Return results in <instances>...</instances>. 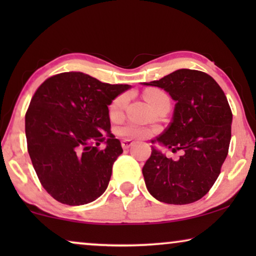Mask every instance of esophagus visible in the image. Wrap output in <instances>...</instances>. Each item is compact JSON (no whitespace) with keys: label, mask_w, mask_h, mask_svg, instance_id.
I'll return each instance as SVG.
<instances>
[{"label":"esophagus","mask_w":256,"mask_h":256,"mask_svg":"<svg viewBox=\"0 0 256 256\" xmlns=\"http://www.w3.org/2000/svg\"><path fill=\"white\" fill-rule=\"evenodd\" d=\"M132 140H127V138H124V140H122L121 141V146H122V148L124 149H128L129 146H132Z\"/></svg>","instance_id":"obj_1"}]
</instances>
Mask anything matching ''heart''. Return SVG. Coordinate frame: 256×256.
Here are the masks:
<instances>
[{
	"mask_svg": "<svg viewBox=\"0 0 256 256\" xmlns=\"http://www.w3.org/2000/svg\"><path fill=\"white\" fill-rule=\"evenodd\" d=\"M144 98L152 106L155 108L157 104H160L163 100L169 99V96H166L163 90H157V88H149L144 92ZM128 101L127 94H120L115 99L112 101L108 108V113H110V118H116L121 115L124 112L126 104ZM118 134L122 138H132V140H144L148 138L150 135L152 134V130L146 126H141L138 124H127L122 126L121 128H118Z\"/></svg>",
	"mask_w": 256,
	"mask_h": 256,
	"instance_id": "obj_1",
	"label": "heart"
}]
</instances>
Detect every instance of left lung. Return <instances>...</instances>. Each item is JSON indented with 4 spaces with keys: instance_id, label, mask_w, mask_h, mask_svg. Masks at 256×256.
Wrapping results in <instances>:
<instances>
[{
    "instance_id": "8db88e82",
    "label": "left lung",
    "mask_w": 256,
    "mask_h": 256,
    "mask_svg": "<svg viewBox=\"0 0 256 256\" xmlns=\"http://www.w3.org/2000/svg\"><path fill=\"white\" fill-rule=\"evenodd\" d=\"M143 84L160 87L176 101L169 127L152 142L174 152L184 150L172 160L152 146L142 169L146 186L166 204L197 202L213 186L228 154L232 110L225 93L211 76L197 70H177Z\"/></svg>"
}]
</instances>
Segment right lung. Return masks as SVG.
Instances as JSON below:
<instances>
[{
  "label": "right lung",
  "mask_w": 256,
  "mask_h": 256,
  "mask_svg": "<svg viewBox=\"0 0 256 256\" xmlns=\"http://www.w3.org/2000/svg\"><path fill=\"white\" fill-rule=\"evenodd\" d=\"M129 88L64 72L34 92L26 114L28 152L40 184L57 202L88 204L107 188L124 152L110 132L108 106ZM101 142L106 143L102 150L97 148Z\"/></svg>",
  "instance_id": "add662e5"
}]
</instances>
